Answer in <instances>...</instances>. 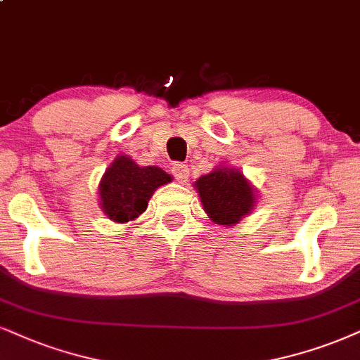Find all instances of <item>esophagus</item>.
<instances>
[{"label": "esophagus", "instance_id": "esophagus-1", "mask_svg": "<svg viewBox=\"0 0 360 360\" xmlns=\"http://www.w3.org/2000/svg\"><path fill=\"white\" fill-rule=\"evenodd\" d=\"M172 175L175 176V180H179L180 184H184V181L188 180L190 168L188 165H185V163H175V165L172 167Z\"/></svg>", "mask_w": 360, "mask_h": 360}]
</instances>
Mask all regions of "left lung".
<instances>
[{"instance_id":"1","label":"left lung","mask_w":360,"mask_h":360,"mask_svg":"<svg viewBox=\"0 0 360 360\" xmlns=\"http://www.w3.org/2000/svg\"><path fill=\"white\" fill-rule=\"evenodd\" d=\"M195 187L208 217L219 225H235L254 207V190L233 168H217L200 176Z\"/></svg>"}]
</instances>
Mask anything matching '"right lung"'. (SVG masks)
I'll list each match as a JSON object with an SVG mask.
<instances>
[{
    "instance_id": "add662e5",
    "label": "right lung",
    "mask_w": 360,
    "mask_h": 360,
    "mask_svg": "<svg viewBox=\"0 0 360 360\" xmlns=\"http://www.w3.org/2000/svg\"><path fill=\"white\" fill-rule=\"evenodd\" d=\"M158 167H139L128 157H118L100 184L101 210L108 219L123 221L143 214L155 190L170 181Z\"/></svg>"
}]
</instances>
